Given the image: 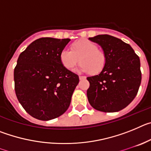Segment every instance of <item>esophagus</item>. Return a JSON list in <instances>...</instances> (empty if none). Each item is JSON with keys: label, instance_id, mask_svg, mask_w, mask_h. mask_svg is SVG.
<instances>
[{"label": "esophagus", "instance_id": "34e87169", "mask_svg": "<svg viewBox=\"0 0 151 151\" xmlns=\"http://www.w3.org/2000/svg\"><path fill=\"white\" fill-rule=\"evenodd\" d=\"M79 79L80 80H82V79H85V78H86V77L85 76H79Z\"/></svg>", "mask_w": 151, "mask_h": 151}]
</instances>
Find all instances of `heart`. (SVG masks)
<instances>
[{
    "label": "heart",
    "mask_w": 151,
    "mask_h": 151,
    "mask_svg": "<svg viewBox=\"0 0 151 151\" xmlns=\"http://www.w3.org/2000/svg\"><path fill=\"white\" fill-rule=\"evenodd\" d=\"M60 60L68 70H73L79 60L80 71L97 75L104 68L106 55L94 42L78 40L70 45V50L64 49L60 52Z\"/></svg>",
    "instance_id": "1"
}]
</instances>
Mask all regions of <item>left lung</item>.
Masks as SVG:
<instances>
[{
  "instance_id": "left-lung-1",
  "label": "left lung",
  "mask_w": 151,
  "mask_h": 151,
  "mask_svg": "<svg viewBox=\"0 0 151 151\" xmlns=\"http://www.w3.org/2000/svg\"><path fill=\"white\" fill-rule=\"evenodd\" d=\"M89 40L101 45L106 55L101 73L87 78L89 104L99 111H119L138 94L141 82L139 57L129 44L113 36L99 35Z\"/></svg>"
}]
</instances>
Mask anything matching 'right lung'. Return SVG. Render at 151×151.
<instances>
[{"instance_id":"add662e5","label":"right lung","mask_w":151,"mask_h":151,"mask_svg":"<svg viewBox=\"0 0 151 151\" xmlns=\"http://www.w3.org/2000/svg\"><path fill=\"white\" fill-rule=\"evenodd\" d=\"M69 41L38 38L19 56L14 69L16 95L24 110L37 119L57 118L70 104L79 78L60 60Z\"/></svg>"}]
</instances>
